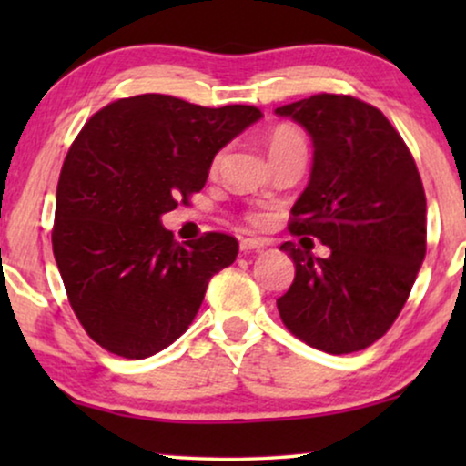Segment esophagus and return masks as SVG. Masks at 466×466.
I'll return each mask as SVG.
<instances>
[{
  "mask_svg": "<svg viewBox=\"0 0 466 466\" xmlns=\"http://www.w3.org/2000/svg\"><path fill=\"white\" fill-rule=\"evenodd\" d=\"M269 246V241L267 239H258V238H248V239H241L239 248L244 252H252V250H263V248Z\"/></svg>",
  "mask_w": 466,
  "mask_h": 466,
  "instance_id": "esophagus-1",
  "label": "esophagus"
}]
</instances>
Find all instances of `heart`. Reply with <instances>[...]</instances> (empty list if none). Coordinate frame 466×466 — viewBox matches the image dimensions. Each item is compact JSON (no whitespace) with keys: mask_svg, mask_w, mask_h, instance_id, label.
Masks as SVG:
<instances>
[{"mask_svg":"<svg viewBox=\"0 0 466 466\" xmlns=\"http://www.w3.org/2000/svg\"><path fill=\"white\" fill-rule=\"evenodd\" d=\"M282 146H305L303 136L299 133V129H295V127H290V125L278 127V129L273 131L271 137H269V150L271 148H282ZM252 220L254 222H263L265 216L263 214H254Z\"/></svg>","mask_w":466,"mask_h":466,"instance_id":"b5f03b06","label":"heart"}]
</instances>
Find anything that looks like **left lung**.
I'll list each match as a JSON object with an SVG mask.
<instances>
[{
  "label": "left lung",
  "mask_w": 466,
  "mask_h": 466,
  "mask_svg": "<svg viewBox=\"0 0 466 466\" xmlns=\"http://www.w3.org/2000/svg\"><path fill=\"white\" fill-rule=\"evenodd\" d=\"M276 114L301 125L314 146L290 233L318 238L330 250L318 258L292 241L279 246L295 263V279L278 311L309 346L359 352L392 327L422 267V180L394 127L365 101L322 93Z\"/></svg>",
  "instance_id": "1"
}]
</instances>
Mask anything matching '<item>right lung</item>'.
<instances>
[{"mask_svg":"<svg viewBox=\"0 0 466 466\" xmlns=\"http://www.w3.org/2000/svg\"><path fill=\"white\" fill-rule=\"evenodd\" d=\"M260 118L252 106L148 93L82 127L56 187L53 252L72 309L107 352L139 360L174 343L238 257L225 233L177 244L161 216L199 193L218 150Z\"/></svg>","mask_w":466,"mask_h":466,"instance_id":"add662e5","label":"right lung"}]
</instances>
